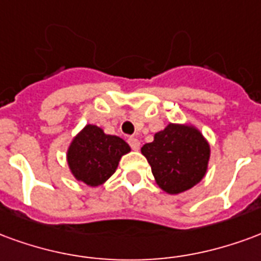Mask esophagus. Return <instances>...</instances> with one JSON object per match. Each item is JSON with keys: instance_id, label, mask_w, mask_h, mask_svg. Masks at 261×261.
<instances>
[{"instance_id": "1", "label": "esophagus", "mask_w": 261, "mask_h": 261, "mask_svg": "<svg viewBox=\"0 0 261 261\" xmlns=\"http://www.w3.org/2000/svg\"><path fill=\"white\" fill-rule=\"evenodd\" d=\"M128 142H129V144H130V147H132L133 150H139V149H140V142H139V139L129 138Z\"/></svg>"}]
</instances>
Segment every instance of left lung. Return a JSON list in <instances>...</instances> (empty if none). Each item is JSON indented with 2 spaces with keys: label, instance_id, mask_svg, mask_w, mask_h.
I'll list each match as a JSON object with an SVG mask.
<instances>
[{
  "label": "left lung",
  "instance_id": "8db88e82",
  "mask_svg": "<svg viewBox=\"0 0 261 261\" xmlns=\"http://www.w3.org/2000/svg\"><path fill=\"white\" fill-rule=\"evenodd\" d=\"M155 184L168 195H179L197 185L207 172L210 144L191 123H168L143 144Z\"/></svg>",
  "mask_w": 261,
  "mask_h": 261
}]
</instances>
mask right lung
Listing matches in <instances>:
<instances>
[{
	"label": "right lung",
	"mask_w": 261,
	"mask_h": 261,
	"mask_svg": "<svg viewBox=\"0 0 261 261\" xmlns=\"http://www.w3.org/2000/svg\"><path fill=\"white\" fill-rule=\"evenodd\" d=\"M129 151L130 146L123 139L87 123L72 139L66 150V163L77 182L96 188L111 178L122 155Z\"/></svg>",
	"instance_id": "obj_1"
}]
</instances>
